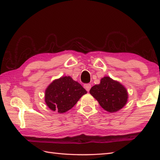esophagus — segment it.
Listing matches in <instances>:
<instances>
[{
  "mask_svg": "<svg viewBox=\"0 0 160 160\" xmlns=\"http://www.w3.org/2000/svg\"><path fill=\"white\" fill-rule=\"evenodd\" d=\"M84 87L87 91H89L91 87V85L90 84H84Z\"/></svg>",
  "mask_w": 160,
  "mask_h": 160,
  "instance_id": "esophagus-1",
  "label": "esophagus"
}]
</instances>
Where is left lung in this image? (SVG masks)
<instances>
[{
	"label": "left lung",
	"instance_id": "8db88e82",
	"mask_svg": "<svg viewBox=\"0 0 160 160\" xmlns=\"http://www.w3.org/2000/svg\"><path fill=\"white\" fill-rule=\"evenodd\" d=\"M90 94L98 100L102 108L109 113L122 109L128 101V91L124 85L108 76L91 87Z\"/></svg>",
	"mask_w": 160,
	"mask_h": 160
}]
</instances>
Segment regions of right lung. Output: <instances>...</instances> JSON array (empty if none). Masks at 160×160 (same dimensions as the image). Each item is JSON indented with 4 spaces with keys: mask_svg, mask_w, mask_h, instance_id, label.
Segmentation results:
<instances>
[{
    "mask_svg": "<svg viewBox=\"0 0 160 160\" xmlns=\"http://www.w3.org/2000/svg\"><path fill=\"white\" fill-rule=\"evenodd\" d=\"M45 102L51 110L64 113L72 108L83 95L87 92L80 83L70 76L54 80L47 87Z\"/></svg>",
    "mask_w": 160,
    "mask_h": 160,
    "instance_id": "add662e5",
    "label": "right lung"
}]
</instances>
